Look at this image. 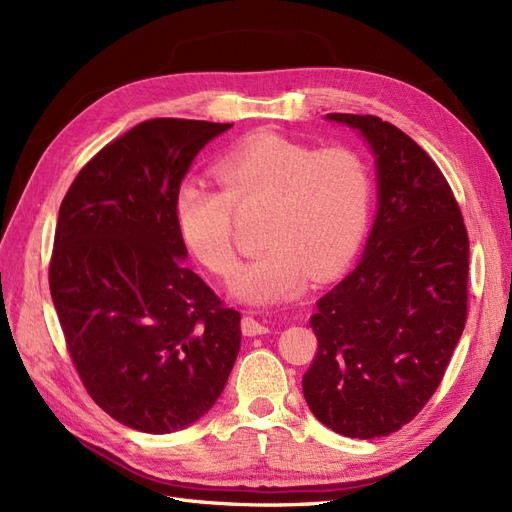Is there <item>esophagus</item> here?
I'll use <instances>...</instances> for the list:
<instances>
[{"mask_svg":"<svg viewBox=\"0 0 512 512\" xmlns=\"http://www.w3.org/2000/svg\"><path fill=\"white\" fill-rule=\"evenodd\" d=\"M241 331L247 337H256V335H267L271 329H269V324H265L262 320H258L254 316H245L241 320Z\"/></svg>","mask_w":512,"mask_h":512,"instance_id":"1","label":"esophagus"}]
</instances>
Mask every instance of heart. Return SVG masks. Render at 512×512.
Listing matches in <instances>:
<instances>
[{"label":"heart","instance_id":"b5f03b06","mask_svg":"<svg viewBox=\"0 0 512 512\" xmlns=\"http://www.w3.org/2000/svg\"><path fill=\"white\" fill-rule=\"evenodd\" d=\"M220 185L183 179L175 218L185 245L220 277L235 273L237 211H262V250L232 282V294L252 305L297 299L309 269L331 273L359 247L371 209V173L359 151L344 145L314 149L277 132H258L215 164Z\"/></svg>","mask_w":512,"mask_h":512}]
</instances>
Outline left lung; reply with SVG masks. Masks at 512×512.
I'll return each instance as SVG.
<instances>
[{
  "mask_svg": "<svg viewBox=\"0 0 512 512\" xmlns=\"http://www.w3.org/2000/svg\"><path fill=\"white\" fill-rule=\"evenodd\" d=\"M376 153L378 215L359 265L318 301L303 395L346 438L389 436L440 386L468 318L470 241L438 164L376 115L329 113Z\"/></svg>",
  "mask_w": 512,
  "mask_h": 512,
  "instance_id": "left-lung-1",
  "label": "left lung"
}]
</instances>
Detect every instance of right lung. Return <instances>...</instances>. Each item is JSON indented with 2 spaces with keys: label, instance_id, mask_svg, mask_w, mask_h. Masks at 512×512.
<instances>
[{
  "label": "right lung",
  "instance_id": "add662e5",
  "mask_svg": "<svg viewBox=\"0 0 512 512\" xmlns=\"http://www.w3.org/2000/svg\"><path fill=\"white\" fill-rule=\"evenodd\" d=\"M232 123L158 117L102 147L59 207L51 297L89 397L121 425L170 433L224 391L241 314L185 265L175 196Z\"/></svg>",
  "mask_w": 512,
  "mask_h": 512
}]
</instances>
